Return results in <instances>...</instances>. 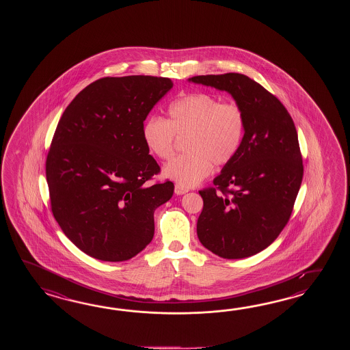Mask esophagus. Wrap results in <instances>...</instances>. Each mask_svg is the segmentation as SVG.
Here are the masks:
<instances>
[{"label":"esophagus","mask_w":350,"mask_h":350,"mask_svg":"<svg viewBox=\"0 0 350 350\" xmlns=\"http://www.w3.org/2000/svg\"><path fill=\"white\" fill-rule=\"evenodd\" d=\"M187 191H189V190H187L186 187H184V186L180 185V184L175 185V193H176V195H183V193H187Z\"/></svg>","instance_id":"obj_1"}]
</instances>
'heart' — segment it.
<instances>
[{"label":"heart","mask_w":350,"mask_h":350,"mask_svg":"<svg viewBox=\"0 0 350 350\" xmlns=\"http://www.w3.org/2000/svg\"><path fill=\"white\" fill-rule=\"evenodd\" d=\"M169 120L150 116L142 129L150 152L169 160L175 152L176 137L184 139L187 152L165 166L164 174L180 185L199 184L213 170L229 164L244 140L246 116L235 101H220L208 92L181 96L167 107Z\"/></svg>","instance_id":"obj_1"}]
</instances>
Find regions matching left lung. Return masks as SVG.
Masks as SVG:
<instances>
[{"label": "left lung", "mask_w": 350, "mask_h": 350, "mask_svg": "<svg viewBox=\"0 0 350 350\" xmlns=\"http://www.w3.org/2000/svg\"><path fill=\"white\" fill-rule=\"evenodd\" d=\"M189 81L228 91L246 116L238 155L214 186L199 191V240L224 259L260 253L289 221L301 185L304 166L294 121L278 97L245 75H201Z\"/></svg>", "instance_id": "left-lung-1"}]
</instances>
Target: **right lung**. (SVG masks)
<instances>
[{"instance_id":"1","label":"right lung","mask_w":350,"mask_h":350,"mask_svg":"<svg viewBox=\"0 0 350 350\" xmlns=\"http://www.w3.org/2000/svg\"><path fill=\"white\" fill-rule=\"evenodd\" d=\"M172 88L167 77H103L80 91L59 119L46 159L51 210L83 253L124 261L154 237V211L174 184L146 183L160 172L142 139L144 121Z\"/></svg>"}]
</instances>
